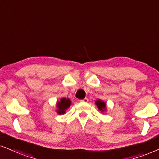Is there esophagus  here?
Returning a JSON list of instances; mask_svg holds the SVG:
<instances>
[{
    "label": "esophagus",
    "mask_w": 159,
    "mask_h": 159,
    "mask_svg": "<svg viewBox=\"0 0 159 159\" xmlns=\"http://www.w3.org/2000/svg\"><path fill=\"white\" fill-rule=\"evenodd\" d=\"M89 101V100H88V98H84L83 100H80V102H81V103H87V102Z\"/></svg>",
    "instance_id": "esophagus-1"
}]
</instances>
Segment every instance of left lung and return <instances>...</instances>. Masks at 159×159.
<instances>
[{"label": "left lung", "instance_id": "1", "mask_svg": "<svg viewBox=\"0 0 159 159\" xmlns=\"http://www.w3.org/2000/svg\"><path fill=\"white\" fill-rule=\"evenodd\" d=\"M95 104L97 105L98 109L100 110V111L103 112L106 110V104L104 101L102 100H97L95 101Z\"/></svg>", "mask_w": 159, "mask_h": 159}]
</instances>
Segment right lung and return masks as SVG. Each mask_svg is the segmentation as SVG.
<instances>
[{"label": "right lung", "mask_w": 159, "mask_h": 159, "mask_svg": "<svg viewBox=\"0 0 159 159\" xmlns=\"http://www.w3.org/2000/svg\"><path fill=\"white\" fill-rule=\"evenodd\" d=\"M71 105V100L69 98H63L56 103V108L57 109L56 110L59 114H63L65 113V111L70 107Z\"/></svg>", "instance_id": "1"}]
</instances>
